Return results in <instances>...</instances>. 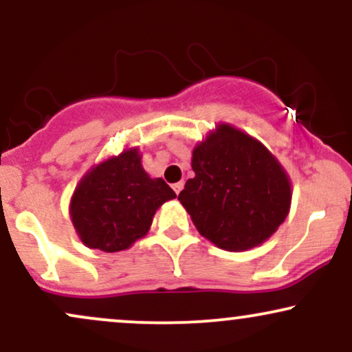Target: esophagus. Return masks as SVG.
Segmentation results:
<instances>
[{"instance_id":"esophagus-1","label":"esophagus","mask_w":352,"mask_h":352,"mask_svg":"<svg viewBox=\"0 0 352 352\" xmlns=\"http://www.w3.org/2000/svg\"><path fill=\"white\" fill-rule=\"evenodd\" d=\"M172 188H173V192H175L177 195H179V193L182 192V188H184V182H179V184H173Z\"/></svg>"}]
</instances>
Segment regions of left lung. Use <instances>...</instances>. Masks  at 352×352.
I'll return each mask as SVG.
<instances>
[{
  "instance_id": "obj_1",
  "label": "left lung",
  "mask_w": 352,
  "mask_h": 352,
  "mask_svg": "<svg viewBox=\"0 0 352 352\" xmlns=\"http://www.w3.org/2000/svg\"><path fill=\"white\" fill-rule=\"evenodd\" d=\"M192 170L179 193L201 236L227 252L265 243L288 217L292 180L260 140L218 124L193 147Z\"/></svg>"
}]
</instances>
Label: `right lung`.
<instances>
[{"label": "right lung", "mask_w": 352, "mask_h": 352, "mask_svg": "<svg viewBox=\"0 0 352 352\" xmlns=\"http://www.w3.org/2000/svg\"><path fill=\"white\" fill-rule=\"evenodd\" d=\"M175 197L162 179L144 170L139 147H131L84 173L71 197L69 215L87 248L116 253L147 235L157 210Z\"/></svg>", "instance_id": "right-lung-1"}]
</instances>
